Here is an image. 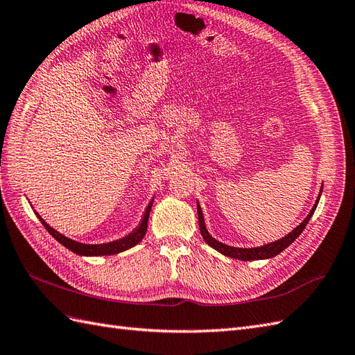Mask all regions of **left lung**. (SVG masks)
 <instances>
[{
	"label": "left lung",
	"instance_id": "left-lung-1",
	"mask_svg": "<svg viewBox=\"0 0 355 355\" xmlns=\"http://www.w3.org/2000/svg\"><path fill=\"white\" fill-rule=\"evenodd\" d=\"M322 193V189L320 190V196H318L316 202L313 204L311 213L307 214L306 219L300 223L297 228H294L289 234H286L285 237H282L276 241H271L264 244V246H258V248H234V246H228V244H225L222 241H217L214 237H211L210 232H208L207 226H205V220H204V214L201 210V205L196 201V208H198V220H199V231H201L202 239L205 240V243L208 246H211L213 249H216L219 253L225 257H230L234 259H240V261H258V259H270L272 257L279 255L280 252H284L291 243H293L300 234L303 232V230L306 228V225L311 220V217L313 216L315 210H316V205L320 202V198Z\"/></svg>",
	"mask_w": 355,
	"mask_h": 355
}]
</instances>
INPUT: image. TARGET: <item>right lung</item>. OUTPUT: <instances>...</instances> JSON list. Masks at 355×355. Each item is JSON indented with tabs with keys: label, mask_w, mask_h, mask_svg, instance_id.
<instances>
[{
	"label": "right lung",
	"mask_w": 355,
	"mask_h": 355,
	"mask_svg": "<svg viewBox=\"0 0 355 355\" xmlns=\"http://www.w3.org/2000/svg\"><path fill=\"white\" fill-rule=\"evenodd\" d=\"M153 201H154V198L148 202L147 208H145L139 225L136 226V228L132 232H129L127 235H124V237L118 239V240L109 241V243H100V244H87V243L71 240V239L66 237V235H62L58 231L53 230L52 226H49L46 222H44V219H42V216L37 211L34 210V213H35V216L39 217V220L42 222V225L44 226V228H46V231L52 235V237L55 239L58 243H61L66 249L76 253V255H80V257H109V255H116V253L132 249L133 246H136V244H138L144 239L145 232H147L148 217H150V211H151V207H153Z\"/></svg>",
	"instance_id": "right-lung-1"
}]
</instances>
